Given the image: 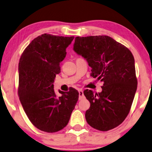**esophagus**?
I'll return each instance as SVG.
<instances>
[{"label": "esophagus", "instance_id": "34e87169", "mask_svg": "<svg viewBox=\"0 0 152 152\" xmlns=\"http://www.w3.org/2000/svg\"><path fill=\"white\" fill-rule=\"evenodd\" d=\"M79 100H81L84 99V95H83V92L81 89H79Z\"/></svg>", "mask_w": 152, "mask_h": 152}]
</instances>
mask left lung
<instances>
[{
	"label": "left lung",
	"mask_w": 152,
	"mask_h": 152,
	"mask_svg": "<svg viewBox=\"0 0 152 152\" xmlns=\"http://www.w3.org/2000/svg\"><path fill=\"white\" fill-rule=\"evenodd\" d=\"M73 50L86 60L91 75L103 83L101 92H83L91 103L85 114L87 123L100 131L117 127L130 110L137 88L132 53L107 36L76 37Z\"/></svg>",
	"instance_id": "8db88e82"
}]
</instances>
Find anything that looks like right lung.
<instances>
[{"instance_id": "1", "label": "right lung", "mask_w": 152, "mask_h": 152, "mask_svg": "<svg viewBox=\"0 0 152 152\" xmlns=\"http://www.w3.org/2000/svg\"><path fill=\"white\" fill-rule=\"evenodd\" d=\"M74 37L42 34L33 39L18 65V95L28 119L37 128L56 132L66 126L79 98L73 88L57 96L54 81Z\"/></svg>"}]
</instances>
